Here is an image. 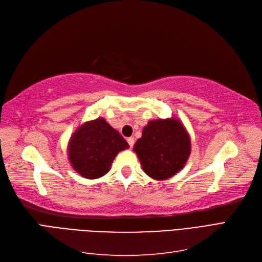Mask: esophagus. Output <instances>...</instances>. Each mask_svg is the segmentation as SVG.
<instances>
[{"mask_svg": "<svg viewBox=\"0 0 262 262\" xmlns=\"http://www.w3.org/2000/svg\"><path fill=\"white\" fill-rule=\"evenodd\" d=\"M127 142H128V144H129V147H130V148H133V146H134V142H135L134 138H133V137L127 138Z\"/></svg>", "mask_w": 262, "mask_h": 262, "instance_id": "esophagus-1", "label": "esophagus"}]
</instances>
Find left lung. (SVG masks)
<instances>
[{
	"instance_id": "left-lung-1",
	"label": "left lung",
	"mask_w": 262,
	"mask_h": 262,
	"mask_svg": "<svg viewBox=\"0 0 262 262\" xmlns=\"http://www.w3.org/2000/svg\"><path fill=\"white\" fill-rule=\"evenodd\" d=\"M134 151L149 177L165 180L185 167L191 152V139L178 119H157L144 126Z\"/></svg>"
}]
</instances>
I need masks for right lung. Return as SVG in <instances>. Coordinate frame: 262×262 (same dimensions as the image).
I'll return each mask as SVG.
<instances>
[{"mask_svg":"<svg viewBox=\"0 0 262 262\" xmlns=\"http://www.w3.org/2000/svg\"><path fill=\"white\" fill-rule=\"evenodd\" d=\"M129 146L104 119L86 122L77 128L68 144V156L74 170L87 179L100 178L110 170L120 151Z\"/></svg>","mask_w":262,"mask_h":262,"instance_id":"add662e5","label":"right lung"}]
</instances>
